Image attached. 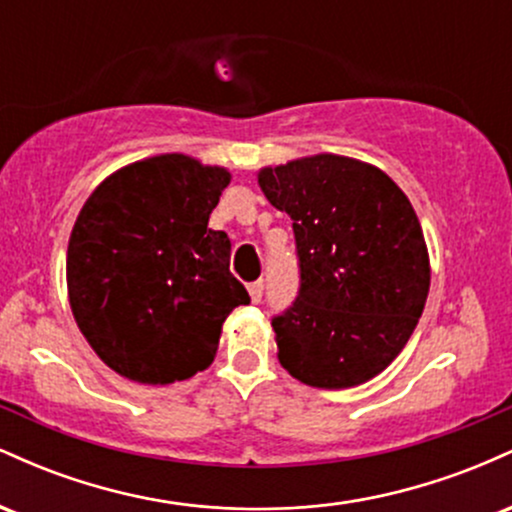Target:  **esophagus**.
I'll return each instance as SVG.
<instances>
[{"instance_id":"1","label":"esophagus","mask_w":512,"mask_h":512,"mask_svg":"<svg viewBox=\"0 0 512 512\" xmlns=\"http://www.w3.org/2000/svg\"><path fill=\"white\" fill-rule=\"evenodd\" d=\"M248 291H250L252 303H260V301H262V293H264V281H262V279L252 281V284L248 286Z\"/></svg>"}]
</instances>
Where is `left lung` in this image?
Instances as JSON below:
<instances>
[{"mask_svg": "<svg viewBox=\"0 0 512 512\" xmlns=\"http://www.w3.org/2000/svg\"><path fill=\"white\" fill-rule=\"evenodd\" d=\"M296 236L301 289L272 327L279 363L305 385L342 390L395 361L424 313L431 267L421 223L380 168L317 154L262 168Z\"/></svg>", "mask_w": 512, "mask_h": 512, "instance_id": "left-lung-1", "label": "left lung"}]
</instances>
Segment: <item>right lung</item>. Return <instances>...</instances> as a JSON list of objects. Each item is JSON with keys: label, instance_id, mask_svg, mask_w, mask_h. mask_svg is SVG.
Listing matches in <instances>:
<instances>
[{"label": "right lung", "instance_id": "add662e5", "mask_svg": "<svg viewBox=\"0 0 512 512\" xmlns=\"http://www.w3.org/2000/svg\"><path fill=\"white\" fill-rule=\"evenodd\" d=\"M231 173L163 154L120 168L93 190L69 236L67 289L76 325L105 366L168 385L211 366L245 286L231 240L211 231Z\"/></svg>", "mask_w": 512, "mask_h": 512}]
</instances>
